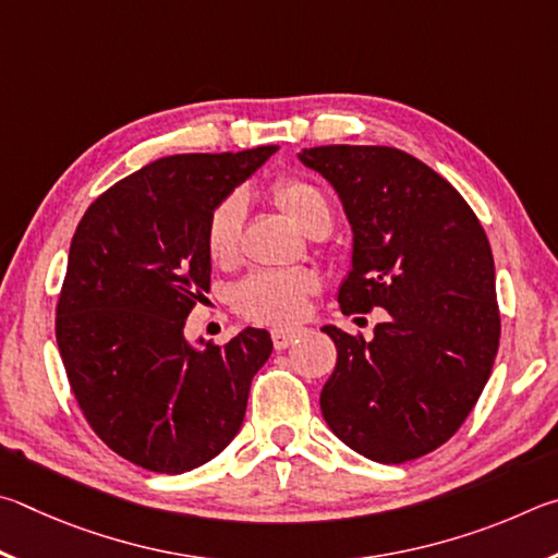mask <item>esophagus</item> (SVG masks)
<instances>
[{
  "label": "esophagus",
  "mask_w": 558,
  "mask_h": 558,
  "mask_svg": "<svg viewBox=\"0 0 558 558\" xmlns=\"http://www.w3.org/2000/svg\"><path fill=\"white\" fill-rule=\"evenodd\" d=\"M301 336L299 328H274L271 330V340H274V348L277 350H287L289 345H294Z\"/></svg>",
  "instance_id": "esophagus-1"
}]
</instances>
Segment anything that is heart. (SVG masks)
<instances>
[{
  "label": "heart",
  "instance_id": "1",
  "mask_svg": "<svg viewBox=\"0 0 558 558\" xmlns=\"http://www.w3.org/2000/svg\"><path fill=\"white\" fill-rule=\"evenodd\" d=\"M269 198L279 210H284L301 230L308 234L326 232L330 228V203L316 183L299 175H281L269 183ZM244 222V201L238 193L225 195L210 208L205 218L203 242L205 252L215 264H230L238 259L240 234ZM318 287L316 277L306 269H262L250 274L234 287V308L240 316L257 324L284 326L304 314L308 296Z\"/></svg>",
  "mask_w": 558,
  "mask_h": 558
}]
</instances>
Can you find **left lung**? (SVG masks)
I'll use <instances>...</instances> for the list:
<instances>
[{"instance_id":"1","label":"left lung","mask_w":558,"mask_h":558,"mask_svg":"<svg viewBox=\"0 0 558 558\" xmlns=\"http://www.w3.org/2000/svg\"><path fill=\"white\" fill-rule=\"evenodd\" d=\"M299 159L333 183L353 225L340 308L389 316L373 340L324 328L338 363L320 412L369 461H414L461 428L493 373L500 308L490 242L463 195L402 149L333 144Z\"/></svg>"}]
</instances>
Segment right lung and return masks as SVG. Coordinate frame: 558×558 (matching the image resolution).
Instances as JSON below:
<instances>
[{
  "label": "right lung",
  "instance_id": "right-lung-1",
  "mask_svg": "<svg viewBox=\"0 0 558 558\" xmlns=\"http://www.w3.org/2000/svg\"><path fill=\"white\" fill-rule=\"evenodd\" d=\"M274 151L163 156L97 195L77 222L58 350L93 432L146 471L179 475L218 456L271 355L262 328L195 350L183 326L210 289L205 218Z\"/></svg>",
  "mask_w": 558,
  "mask_h": 558
}]
</instances>
